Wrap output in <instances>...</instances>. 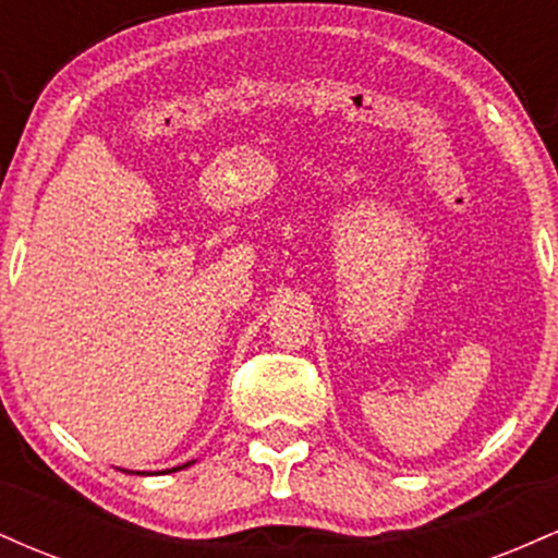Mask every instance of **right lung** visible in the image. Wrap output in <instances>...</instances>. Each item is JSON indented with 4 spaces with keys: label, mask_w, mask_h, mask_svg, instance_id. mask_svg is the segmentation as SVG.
Masks as SVG:
<instances>
[{
    "label": "right lung",
    "mask_w": 558,
    "mask_h": 558,
    "mask_svg": "<svg viewBox=\"0 0 558 558\" xmlns=\"http://www.w3.org/2000/svg\"><path fill=\"white\" fill-rule=\"evenodd\" d=\"M191 464V462H189ZM189 464H183V466H189ZM183 466H175V470H183ZM175 470H168V472H175Z\"/></svg>",
    "instance_id": "add662e5"
}]
</instances>
